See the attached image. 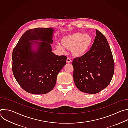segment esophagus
<instances>
[{
    "mask_svg": "<svg viewBox=\"0 0 128 128\" xmlns=\"http://www.w3.org/2000/svg\"><path fill=\"white\" fill-rule=\"evenodd\" d=\"M66 62H67V63H70V62H71V60L70 59V58L68 57V58H67Z\"/></svg>",
    "mask_w": 128,
    "mask_h": 128,
    "instance_id": "obj_1",
    "label": "esophagus"
}]
</instances>
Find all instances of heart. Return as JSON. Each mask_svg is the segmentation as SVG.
<instances>
[{
  "label": "heart",
  "instance_id": "heart-1",
  "mask_svg": "<svg viewBox=\"0 0 128 128\" xmlns=\"http://www.w3.org/2000/svg\"><path fill=\"white\" fill-rule=\"evenodd\" d=\"M92 41L90 35L76 32L65 36L63 40V44L66 48H73V52L75 55L80 56L88 50ZM58 48L65 50L64 48L61 46H59Z\"/></svg>",
  "mask_w": 128,
  "mask_h": 128
}]
</instances>
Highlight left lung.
<instances>
[{
    "mask_svg": "<svg viewBox=\"0 0 128 128\" xmlns=\"http://www.w3.org/2000/svg\"><path fill=\"white\" fill-rule=\"evenodd\" d=\"M96 36L90 50L74 59V79L81 92L94 94L110 84L114 71V62L105 36L96 30Z\"/></svg>",
    "mask_w": 128,
    "mask_h": 128,
    "instance_id": "obj_1",
    "label": "left lung"
}]
</instances>
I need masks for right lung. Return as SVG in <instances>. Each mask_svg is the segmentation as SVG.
Instances as JSON below:
<instances>
[{
    "label": "right lung",
    "mask_w": 128,
    "mask_h": 128,
    "mask_svg": "<svg viewBox=\"0 0 128 128\" xmlns=\"http://www.w3.org/2000/svg\"><path fill=\"white\" fill-rule=\"evenodd\" d=\"M54 29L36 28L27 30L21 36L12 53V70L18 83L27 92L46 94L54 87L57 76L66 64V56L55 55L52 52ZM39 40L38 50L32 51L31 45Z\"/></svg>",
    "instance_id": "add662e5"
}]
</instances>
